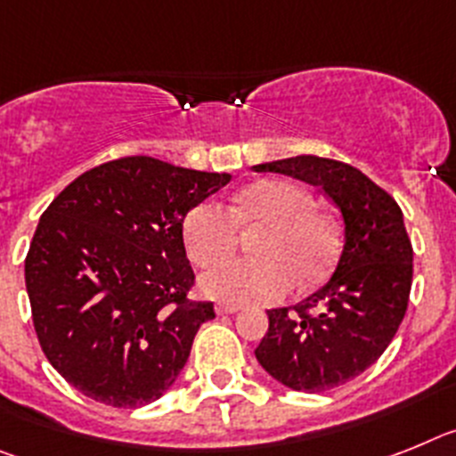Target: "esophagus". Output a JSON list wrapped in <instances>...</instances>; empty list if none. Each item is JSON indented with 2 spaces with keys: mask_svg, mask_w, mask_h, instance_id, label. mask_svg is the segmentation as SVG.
Masks as SVG:
<instances>
[{
  "mask_svg": "<svg viewBox=\"0 0 456 456\" xmlns=\"http://www.w3.org/2000/svg\"><path fill=\"white\" fill-rule=\"evenodd\" d=\"M239 310H240L239 305H229V303H220L216 307L217 314H233V312H239Z\"/></svg>",
  "mask_w": 456,
  "mask_h": 456,
  "instance_id": "1",
  "label": "esophagus"
}]
</instances>
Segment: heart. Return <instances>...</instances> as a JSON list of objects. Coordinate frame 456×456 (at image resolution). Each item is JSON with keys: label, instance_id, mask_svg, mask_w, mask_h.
<instances>
[{"label": "heart", "instance_id": "heart-1", "mask_svg": "<svg viewBox=\"0 0 456 456\" xmlns=\"http://www.w3.org/2000/svg\"><path fill=\"white\" fill-rule=\"evenodd\" d=\"M239 224L264 227L252 239L256 256L220 261L201 275L208 298L223 303L266 305L282 298L296 280L314 287L330 273L338 256V232L330 217L314 211L307 190L291 181H256L233 197L229 211L204 200L183 217V243L200 266L223 259L239 245Z\"/></svg>", "mask_w": 456, "mask_h": 456}]
</instances>
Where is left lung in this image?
Listing matches in <instances>:
<instances>
[{
    "label": "left lung",
    "mask_w": 456,
    "mask_h": 456,
    "mask_svg": "<svg viewBox=\"0 0 456 456\" xmlns=\"http://www.w3.org/2000/svg\"><path fill=\"white\" fill-rule=\"evenodd\" d=\"M319 185L344 220L335 275L294 305L268 310L259 365L300 393H326L371 367L409 307L413 248L397 201L346 162L296 156L256 165Z\"/></svg>",
    "instance_id": "1"
}]
</instances>
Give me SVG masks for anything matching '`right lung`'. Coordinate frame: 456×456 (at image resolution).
<instances>
[{
  "mask_svg": "<svg viewBox=\"0 0 456 456\" xmlns=\"http://www.w3.org/2000/svg\"><path fill=\"white\" fill-rule=\"evenodd\" d=\"M232 181L151 156L102 162L47 206L25 259L50 365L114 409L156 402L183 370L213 303L190 300L183 217Z\"/></svg>",
  "mask_w": 456,
  "mask_h": 456,
  "instance_id": "obj_1",
  "label": "right lung"
}]
</instances>
